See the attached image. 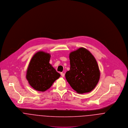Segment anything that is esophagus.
Instances as JSON below:
<instances>
[{
	"label": "esophagus",
	"mask_w": 128,
	"mask_h": 128,
	"mask_svg": "<svg viewBox=\"0 0 128 128\" xmlns=\"http://www.w3.org/2000/svg\"><path fill=\"white\" fill-rule=\"evenodd\" d=\"M60 74H61V76H62V77H64V76H65V74H64L63 72H61V73H60Z\"/></svg>",
	"instance_id": "34e87169"
}]
</instances>
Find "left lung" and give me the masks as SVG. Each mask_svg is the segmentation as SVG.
<instances>
[{
  "mask_svg": "<svg viewBox=\"0 0 128 128\" xmlns=\"http://www.w3.org/2000/svg\"><path fill=\"white\" fill-rule=\"evenodd\" d=\"M70 69L66 78L78 93L91 92L98 84L100 76L99 66L95 57L84 48L70 54Z\"/></svg>",
  "mask_w": 128,
  "mask_h": 128,
  "instance_id": "1",
  "label": "left lung"
}]
</instances>
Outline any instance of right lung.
Instances as JSON below:
<instances>
[{"label":"right lung","instance_id":"1","mask_svg":"<svg viewBox=\"0 0 128 128\" xmlns=\"http://www.w3.org/2000/svg\"><path fill=\"white\" fill-rule=\"evenodd\" d=\"M50 58V54L40 51L33 56L29 62L26 78L37 91H46L60 76L49 63Z\"/></svg>","mask_w":128,"mask_h":128}]
</instances>
